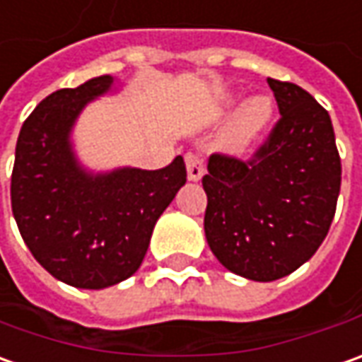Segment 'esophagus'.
Instances as JSON below:
<instances>
[{
	"label": "esophagus",
	"instance_id": "34e87169",
	"mask_svg": "<svg viewBox=\"0 0 362 362\" xmlns=\"http://www.w3.org/2000/svg\"><path fill=\"white\" fill-rule=\"evenodd\" d=\"M185 163H187V175L191 181H199L201 177L205 175V161H203V157L197 155V153H189L185 157Z\"/></svg>",
	"mask_w": 362,
	"mask_h": 362
}]
</instances>
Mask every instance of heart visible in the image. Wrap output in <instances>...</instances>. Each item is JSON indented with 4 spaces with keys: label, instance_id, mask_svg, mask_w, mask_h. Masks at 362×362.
<instances>
[{
    "label": "heart",
    "instance_id": "b5f03b06",
    "mask_svg": "<svg viewBox=\"0 0 362 362\" xmlns=\"http://www.w3.org/2000/svg\"><path fill=\"white\" fill-rule=\"evenodd\" d=\"M273 115V101L265 95L253 97L245 103L227 127L225 141L233 149H243L257 139V135L265 129Z\"/></svg>",
    "mask_w": 362,
    "mask_h": 362
}]
</instances>
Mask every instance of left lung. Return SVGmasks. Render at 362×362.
I'll return each instance as SVG.
<instances>
[{"label":"left lung","instance_id":"left-lung-1","mask_svg":"<svg viewBox=\"0 0 362 362\" xmlns=\"http://www.w3.org/2000/svg\"><path fill=\"white\" fill-rule=\"evenodd\" d=\"M281 117L249 157L213 153L203 177L205 235L235 275L277 281L307 263L331 229L341 157L327 109L303 87L267 79Z\"/></svg>","mask_w":362,"mask_h":362}]
</instances>
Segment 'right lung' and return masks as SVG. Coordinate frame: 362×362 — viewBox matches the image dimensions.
<instances>
[{
	"mask_svg": "<svg viewBox=\"0 0 362 362\" xmlns=\"http://www.w3.org/2000/svg\"><path fill=\"white\" fill-rule=\"evenodd\" d=\"M111 83L113 77L101 75L47 95L23 121L16 145L11 211L19 233L47 273L79 288L131 277L155 223L187 181L181 155L157 171L87 175L79 169L69 131L85 103Z\"/></svg>",
	"mask_w": 362,
	"mask_h": 362,
	"instance_id": "right-lung-1",
	"label": "right lung"
}]
</instances>
